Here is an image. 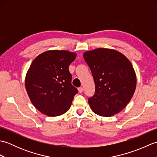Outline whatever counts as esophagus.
<instances>
[{"instance_id":"obj_1","label":"esophagus","mask_w":157,"mask_h":157,"mask_svg":"<svg viewBox=\"0 0 157 157\" xmlns=\"http://www.w3.org/2000/svg\"><path fill=\"white\" fill-rule=\"evenodd\" d=\"M83 90H84V88H83L82 87H79L78 88V91H79V93H82L83 92Z\"/></svg>"}]
</instances>
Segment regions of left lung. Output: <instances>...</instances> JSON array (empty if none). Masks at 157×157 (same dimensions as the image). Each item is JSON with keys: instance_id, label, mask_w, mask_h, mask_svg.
<instances>
[{"instance_id": "obj_1", "label": "left lung", "mask_w": 157, "mask_h": 157, "mask_svg": "<svg viewBox=\"0 0 157 157\" xmlns=\"http://www.w3.org/2000/svg\"><path fill=\"white\" fill-rule=\"evenodd\" d=\"M95 84V92L88 98L93 112L111 117L124 109L136 90V76L132 63L115 50L97 48L84 53Z\"/></svg>"}]
</instances>
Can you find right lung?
<instances>
[{"label": "right lung", "mask_w": 157, "mask_h": 157, "mask_svg": "<svg viewBox=\"0 0 157 157\" xmlns=\"http://www.w3.org/2000/svg\"><path fill=\"white\" fill-rule=\"evenodd\" d=\"M76 54L67 51H46L36 56L25 76V88L32 104L50 117L69 109L78 90L71 84L69 66Z\"/></svg>", "instance_id": "obj_1"}]
</instances>
